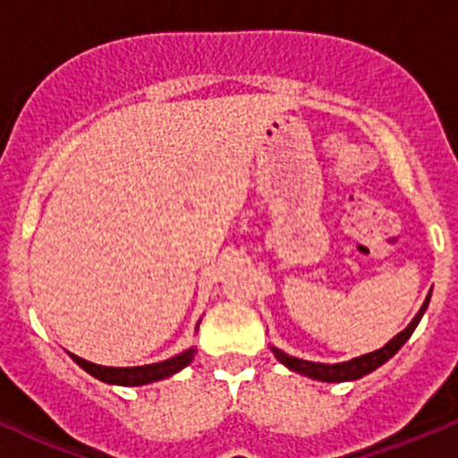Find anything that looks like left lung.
<instances>
[{"label": "left lung", "instance_id": "obj_1", "mask_svg": "<svg viewBox=\"0 0 458 458\" xmlns=\"http://www.w3.org/2000/svg\"><path fill=\"white\" fill-rule=\"evenodd\" d=\"M430 293H432V291H430ZM430 293H428V298H426V301H423L421 309H419V313L412 318V322H410L402 333L394 335V337L390 339V342L386 344L384 348H379V351L366 352V355L355 357V360H351V361H339V364H322V361L300 360V357L289 355V352L280 351V348H276V346H271V351H273V355H276V360L280 361V364H284L289 370L300 372V375L310 377V379L327 381V384H339V381L361 379L364 375H370L372 370H377L379 366H384L386 361H388L390 357H393L394 352H397L399 348H402L403 344L408 342L410 335H412L414 328H417V324L421 322V318H423V313H426L428 304H430Z\"/></svg>", "mask_w": 458, "mask_h": 458}]
</instances>
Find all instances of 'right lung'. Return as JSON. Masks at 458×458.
<instances>
[{"mask_svg": "<svg viewBox=\"0 0 458 458\" xmlns=\"http://www.w3.org/2000/svg\"><path fill=\"white\" fill-rule=\"evenodd\" d=\"M200 324V322H198ZM198 331V327H196ZM72 357L74 364L81 366L83 370L89 372L92 377H97L98 381H106L110 386H145L154 384V381L167 379V377L181 372L185 366H190L194 361L196 348H187V351L178 352V355L169 357V360L157 361V364H145V366H125V369H116V366H98L92 361L83 360V357L68 352Z\"/></svg>", "mask_w": 458, "mask_h": 458, "instance_id": "add662e5", "label": "right lung"}]
</instances>
